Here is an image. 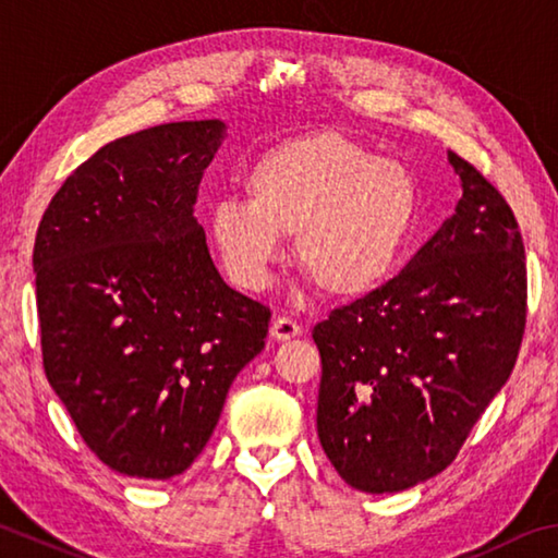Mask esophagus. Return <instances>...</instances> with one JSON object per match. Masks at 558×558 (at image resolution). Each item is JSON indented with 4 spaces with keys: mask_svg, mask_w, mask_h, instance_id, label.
Wrapping results in <instances>:
<instances>
[{
    "mask_svg": "<svg viewBox=\"0 0 558 558\" xmlns=\"http://www.w3.org/2000/svg\"><path fill=\"white\" fill-rule=\"evenodd\" d=\"M300 331H302L300 324L295 319H290V317H278V319H272V324H270V337L278 339V341L295 339V337H300Z\"/></svg>",
    "mask_w": 558,
    "mask_h": 558,
    "instance_id": "1",
    "label": "esophagus"
}]
</instances>
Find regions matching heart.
<instances>
[{"instance_id": "heart-1", "label": "heart", "mask_w": 558, "mask_h": 558, "mask_svg": "<svg viewBox=\"0 0 558 558\" xmlns=\"http://www.w3.org/2000/svg\"><path fill=\"white\" fill-rule=\"evenodd\" d=\"M244 197L211 205L207 234L234 286L263 290L295 234V256L322 292L368 295L388 280L417 225L412 170L339 131L282 141L246 168Z\"/></svg>"}]
</instances>
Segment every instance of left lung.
Here are the masks:
<instances>
[{"label": "left lung", "instance_id": "left-lung-1", "mask_svg": "<svg viewBox=\"0 0 558 558\" xmlns=\"http://www.w3.org/2000/svg\"><path fill=\"white\" fill-rule=\"evenodd\" d=\"M463 195L400 276L312 331L317 432L351 488L400 493L456 459L508 383L526 317V266L508 202L449 154Z\"/></svg>", "mask_w": 558, "mask_h": 558}]
</instances>
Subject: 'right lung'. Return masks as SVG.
<instances>
[{
    "mask_svg": "<svg viewBox=\"0 0 558 558\" xmlns=\"http://www.w3.org/2000/svg\"><path fill=\"white\" fill-rule=\"evenodd\" d=\"M225 134L202 119L111 141L38 225L46 378L99 461L134 478L187 471L266 347L270 310L221 280L195 217Z\"/></svg>",
    "mask_w": 558,
    "mask_h": 558,
    "instance_id": "right-lung-1",
    "label": "right lung"
}]
</instances>
